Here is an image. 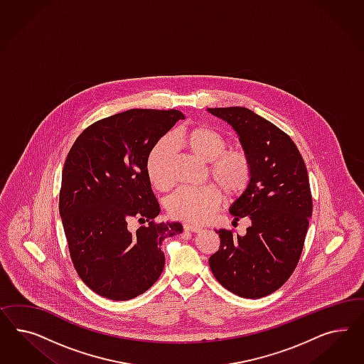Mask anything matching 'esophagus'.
Segmentation results:
<instances>
[{
  "label": "esophagus",
  "mask_w": 364,
  "mask_h": 364,
  "mask_svg": "<svg viewBox=\"0 0 364 364\" xmlns=\"http://www.w3.org/2000/svg\"><path fill=\"white\" fill-rule=\"evenodd\" d=\"M184 231L188 232H201L203 231V228L201 227H198V225H195V224H184Z\"/></svg>",
  "instance_id": "esophagus-1"
}]
</instances>
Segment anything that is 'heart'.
I'll return each mask as SVG.
<instances>
[{"label": "heart", "instance_id": "b5f03b06", "mask_svg": "<svg viewBox=\"0 0 364 364\" xmlns=\"http://www.w3.org/2000/svg\"><path fill=\"white\" fill-rule=\"evenodd\" d=\"M172 141L207 161V176L217 184L177 189L166 201V210L172 218L196 224L205 223L219 208L221 192L227 200H236L247 191L252 177L251 157L242 148H227L228 140L218 129L198 125L175 133ZM171 154V143L163 140L151 151L146 160L149 181L159 191H166L172 186Z\"/></svg>", "mask_w": 364, "mask_h": 364}]
</instances>
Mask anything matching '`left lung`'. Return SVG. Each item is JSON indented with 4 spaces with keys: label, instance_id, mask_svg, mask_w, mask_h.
<instances>
[{
    "label": "left lung",
    "instance_id": "1",
    "mask_svg": "<svg viewBox=\"0 0 364 364\" xmlns=\"http://www.w3.org/2000/svg\"><path fill=\"white\" fill-rule=\"evenodd\" d=\"M228 122L250 154L252 177L230 208L237 221L251 220L244 236L219 230L220 248L210 257L221 286L247 299L264 298L286 283L303 251L312 215L304 160L292 139L242 107L208 108Z\"/></svg>",
    "mask_w": 364,
    "mask_h": 364
}]
</instances>
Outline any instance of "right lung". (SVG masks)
I'll use <instances>...</instances> for the list:
<instances>
[{
  "instance_id": "obj_1",
  "label": "right lung",
  "mask_w": 364,
  "mask_h": 364,
  "mask_svg": "<svg viewBox=\"0 0 364 364\" xmlns=\"http://www.w3.org/2000/svg\"><path fill=\"white\" fill-rule=\"evenodd\" d=\"M184 114L176 109H129L93 122L66 156L60 216L78 276L97 295L129 300L160 277L166 237L183 232L159 223L160 205L146 173L157 141ZM132 217L146 222L136 232Z\"/></svg>"
}]
</instances>
